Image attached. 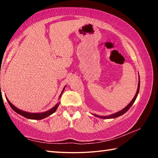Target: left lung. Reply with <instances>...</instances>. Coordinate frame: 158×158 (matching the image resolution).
Instances as JSON below:
<instances>
[{
  "instance_id": "left-lung-1",
  "label": "left lung",
  "mask_w": 158,
  "mask_h": 158,
  "mask_svg": "<svg viewBox=\"0 0 158 158\" xmlns=\"http://www.w3.org/2000/svg\"><path fill=\"white\" fill-rule=\"evenodd\" d=\"M139 87H140V78H139V83H138V87H137V93H136V94L135 95V97L132 100V101L130 102L128 104V105L125 106L124 109H123L122 110L116 112V113L113 114H111V115H109V116H99V115L97 114H93L95 116L98 117V118H103V119H109V118H117L120 116H122L123 114H124L125 113H126V112L128 111V109H129L131 106H132L134 102H135V101L136 100V99H137V97L138 95V93L139 91Z\"/></svg>"
}]
</instances>
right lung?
I'll return each mask as SVG.
<instances>
[{
  "instance_id": "obj_1",
  "label": "right lung",
  "mask_w": 158,
  "mask_h": 158,
  "mask_svg": "<svg viewBox=\"0 0 158 158\" xmlns=\"http://www.w3.org/2000/svg\"><path fill=\"white\" fill-rule=\"evenodd\" d=\"M65 86L63 88L62 92H61L60 95L59 96V98H60L61 95H62V93L63 92L64 89H65ZM5 98H6V97H5ZM7 102H8V103H9V105H10V106H11L12 109L15 112H17V114H20L21 116H22L23 117L26 118L34 119V120H41V119L44 118H46L47 116H50V115H52L53 113H54V112L56 111L57 108L58 107V106H59V105H60V102H58L56 105L54 106H53V107H52V109H50L49 110H48V111H45V112H42V113H30V112H27V111H23V110H20L19 109L17 108L15 106L13 105L10 102V100H7Z\"/></svg>"
}]
</instances>
